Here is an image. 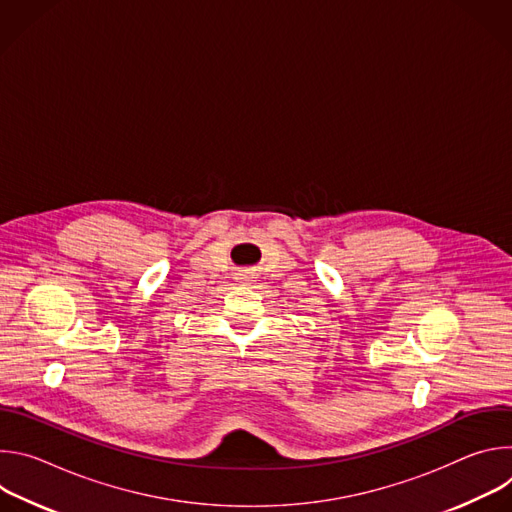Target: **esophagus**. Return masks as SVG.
Masks as SVG:
<instances>
[{
	"label": "esophagus",
	"mask_w": 512,
	"mask_h": 512,
	"mask_svg": "<svg viewBox=\"0 0 512 512\" xmlns=\"http://www.w3.org/2000/svg\"><path fill=\"white\" fill-rule=\"evenodd\" d=\"M239 279H241V281H251V279H253V273H251V271H243V273H239Z\"/></svg>",
	"instance_id": "34e87169"
}]
</instances>
